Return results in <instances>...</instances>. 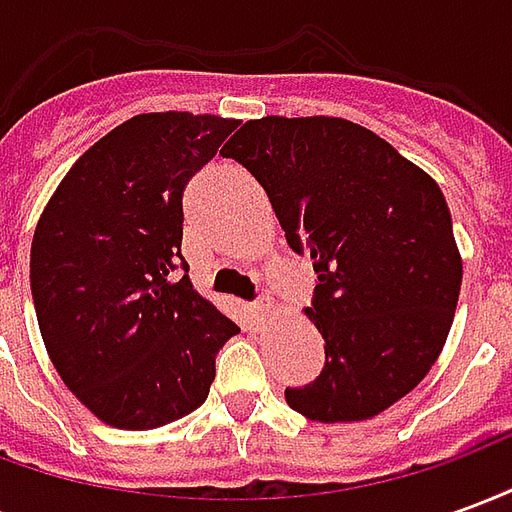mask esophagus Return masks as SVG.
I'll return each instance as SVG.
<instances>
[{"instance_id": "obj_1", "label": "esophagus", "mask_w": 512, "mask_h": 512, "mask_svg": "<svg viewBox=\"0 0 512 512\" xmlns=\"http://www.w3.org/2000/svg\"><path fill=\"white\" fill-rule=\"evenodd\" d=\"M268 312H271V304H268V301H255V304H252V315H255V321H266L268 318Z\"/></svg>"}]
</instances>
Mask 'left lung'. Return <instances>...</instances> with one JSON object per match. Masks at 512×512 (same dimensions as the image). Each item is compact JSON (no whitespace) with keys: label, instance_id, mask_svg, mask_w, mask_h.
Instances as JSON below:
<instances>
[{"label":"left lung","instance_id":"left-lung-1","mask_svg":"<svg viewBox=\"0 0 512 512\" xmlns=\"http://www.w3.org/2000/svg\"><path fill=\"white\" fill-rule=\"evenodd\" d=\"M266 189L296 255L326 365L288 386L293 411L356 422L408 395L439 359L461 293V255L436 180L340 117L249 120L222 150Z\"/></svg>","mask_w":512,"mask_h":512}]
</instances>
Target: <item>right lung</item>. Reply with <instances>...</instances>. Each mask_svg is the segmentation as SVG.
<instances>
[{
    "label": "right lung",
    "mask_w": 512,
    "mask_h": 512,
    "mask_svg": "<svg viewBox=\"0 0 512 512\" xmlns=\"http://www.w3.org/2000/svg\"><path fill=\"white\" fill-rule=\"evenodd\" d=\"M235 120L136 115L62 178L29 255L38 326L57 373L120 430H150L205 403L216 354L241 329L191 288L183 189Z\"/></svg>",
    "instance_id": "add662e5"
}]
</instances>
